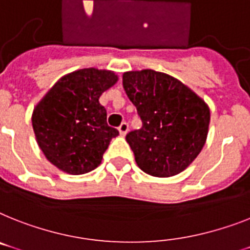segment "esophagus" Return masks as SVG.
<instances>
[{
  "label": "esophagus",
  "mask_w": 250,
  "mask_h": 250,
  "mask_svg": "<svg viewBox=\"0 0 250 250\" xmlns=\"http://www.w3.org/2000/svg\"><path fill=\"white\" fill-rule=\"evenodd\" d=\"M127 130H129V125H127V123H123L120 126H119V131H120L121 137H124V135L127 133Z\"/></svg>",
  "instance_id": "obj_1"
}]
</instances>
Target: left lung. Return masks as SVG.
<instances>
[{
  "label": "left lung",
  "mask_w": 250,
  "mask_h": 250,
  "mask_svg": "<svg viewBox=\"0 0 250 250\" xmlns=\"http://www.w3.org/2000/svg\"><path fill=\"white\" fill-rule=\"evenodd\" d=\"M123 85L143 124L126 134L139 168L157 177L180 174L206 143L207 103L176 78L150 69L124 73Z\"/></svg>",
  "instance_id": "left-lung-1"
}]
</instances>
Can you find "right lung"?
<instances>
[{
	"label": "right lung",
	"instance_id": "right-lung-1",
	"mask_svg": "<svg viewBox=\"0 0 250 250\" xmlns=\"http://www.w3.org/2000/svg\"><path fill=\"white\" fill-rule=\"evenodd\" d=\"M119 80L110 70L80 69L62 76L34 107L37 143L47 160L70 175L86 174L100 166L112 138L100 97Z\"/></svg>",
	"mask_w": 250,
	"mask_h": 250
}]
</instances>
